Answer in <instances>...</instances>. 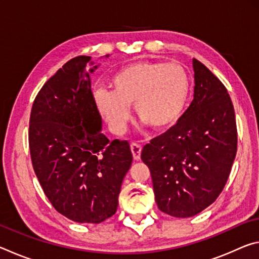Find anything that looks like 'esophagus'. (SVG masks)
Returning a JSON list of instances; mask_svg holds the SVG:
<instances>
[{
	"mask_svg": "<svg viewBox=\"0 0 259 259\" xmlns=\"http://www.w3.org/2000/svg\"><path fill=\"white\" fill-rule=\"evenodd\" d=\"M131 147V152H133V156L135 160H139L140 159V153H142V146L137 143H133L130 145Z\"/></svg>",
	"mask_w": 259,
	"mask_h": 259,
	"instance_id": "34e87169",
	"label": "esophagus"
}]
</instances>
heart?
Returning a JSON list of instances; mask_svg holds the SVG:
<instances>
[{
    "mask_svg": "<svg viewBox=\"0 0 259 259\" xmlns=\"http://www.w3.org/2000/svg\"><path fill=\"white\" fill-rule=\"evenodd\" d=\"M111 88L96 90L95 100L115 133L124 130L131 105L140 121L163 131L182 120L191 96V76L182 64L144 60L120 68Z\"/></svg>",
    "mask_w": 259,
    "mask_h": 259,
    "instance_id": "1",
    "label": "heart"
}]
</instances>
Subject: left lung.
<instances>
[{
    "label": "left lung",
    "instance_id": "8db88e82",
    "mask_svg": "<svg viewBox=\"0 0 259 259\" xmlns=\"http://www.w3.org/2000/svg\"><path fill=\"white\" fill-rule=\"evenodd\" d=\"M194 99L178 123L151 139L142 160L152 175L162 212L187 218L199 213L224 190L238 148L233 104L225 85L199 60Z\"/></svg>",
    "mask_w": 259,
    "mask_h": 259
}]
</instances>
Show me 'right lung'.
I'll return each mask as SVG.
<instances>
[{
	"label": "right lung",
	"instance_id": "1",
	"mask_svg": "<svg viewBox=\"0 0 259 259\" xmlns=\"http://www.w3.org/2000/svg\"><path fill=\"white\" fill-rule=\"evenodd\" d=\"M68 60L38 91L29 117L35 175L54 208L76 223L99 224L116 212L133 162L126 140L109 139L91 91L87 63ZM93 72V69H91Z\"/></svg>",
	"mask_w": 259,
	"mask_h": 259
}]
</instances>
